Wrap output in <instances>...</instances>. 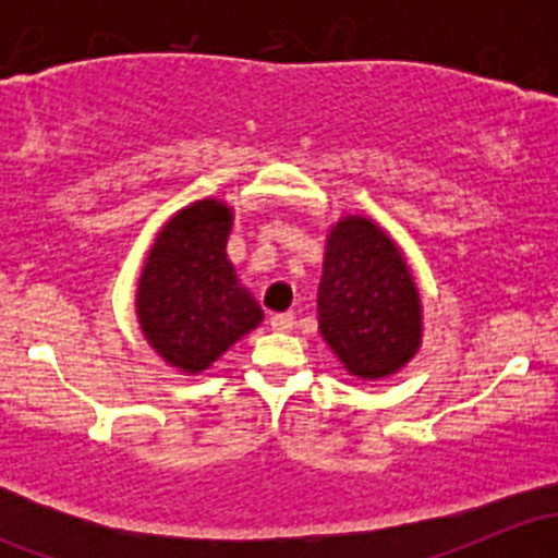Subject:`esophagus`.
<instances>
[{
	"instance_id": "obj_1",
	"label": "esophagus",
	"mask_w": 558,
	"mask_h": 558,
	"mask_svg": "<svg viewBox=\"0 0 558 558\" xmlns=\"http://www.w3.org/2000/svg\"><path fill=\"white\" fill-rule=\"evenodd\" d=\"M269 326H272L275 331H291V329H294V315H291V313H275L272 318H269Z\"/></svg>"
}]
</instances>
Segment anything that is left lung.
Listing matches in <instances>:
<instances>
[{"mask_svg":"<svg viewBox=\"0 0 558 558\" xmlns=\"http://www.w3.org/2000/svg\"><path fill=\"white\" fill-rule=\"evenodd\" d=\"M318 329L362 380L399 373L418 353L424 305L402 247L375 221L342 216L326 234Z\"/></svg>","mask_w":558,"mask_h":558,"instance_id":"1","label":"left lung"}]
</instances>
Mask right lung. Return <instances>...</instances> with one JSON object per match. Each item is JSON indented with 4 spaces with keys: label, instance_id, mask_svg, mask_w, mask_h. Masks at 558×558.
I'll list each match as a JSON object with an SVG mask.
<instances>
[{
    "label": "right lung",
    "instance_id": "right-lung-1",
    "mask_svg": "<svg viewBox=\"0 0 558 558\" xmlns=\"http://www.w3.org/2000/svg\"><path fill=\"white\" fill-rule=\"evenodd\" d=\"M234 210L207 196L178 210L145 256L134 313L148 345L185 375H199L264 320L227 256Z\"/></svg>",
    "mask_w": 558,
    "mask_h": 558
}]
</instances>
